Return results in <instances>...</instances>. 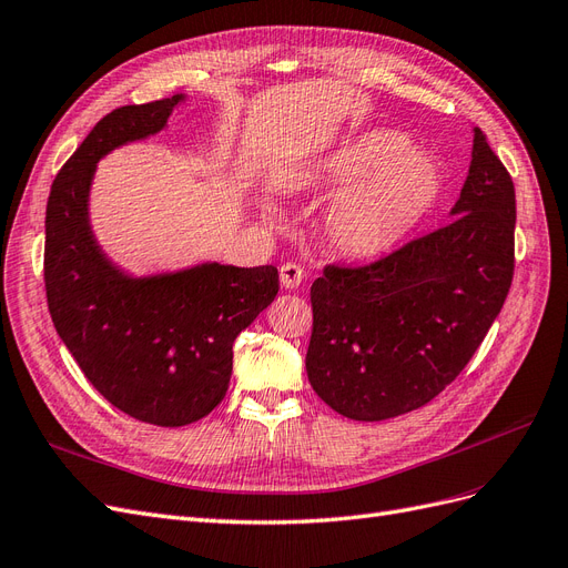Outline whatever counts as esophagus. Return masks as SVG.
I'll list each match as a JSON object with an SVG mask.
<instances>
[{
	"mask_svg": "<svg viewBox=\"0 0 568 568\" xmlns=\"http://www.w3.org/2000/svg\"><path fill=\"white\" fill-rule=\"evenodd\" d=\"M303 280H305V272L296 263H286V265L280 267V282H282L284 288L294 291L303 284Z\"/></svg>",
	"mask_w": 568,
	"mask_h": 568,
	"instance_id": "34e87169",
	"label": "esophagus"
}]
</instances>
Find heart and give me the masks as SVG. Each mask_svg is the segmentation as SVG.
Segmentation results:
<instances>
[{"label":"heart","instance_id":"b5f03b06","mask_svg":"<svg viewBox=\"0 0 568 568\" xmlns=\"http://www.w3.org/2000/svg\"><path fill=\"white\" fill-rule=\"evenodd\" d=\"M313 182L338 192L322 215V236L348 261H376L398 248L440 196L434 156L393 130H367L338 146L317 163Z\"/></svg>","mask_w":568,"mask_h":568}]
</instances>
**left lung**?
Returning <instances> with one entry per match:
<instances>
[{"label":"left lung","instance_id":"1","mask_svg":"<svg viewBox=\"0 0 568 568\" xmlns=\"http://www.w3.org/2000/svg\"><path fill=\"white\" fill-rule=\"evenodd\" d=\"M445 227L311 288V386L338 415L384 422L434 400L500 315L514 274L517 199L474 128L469 175Z\"/></svg>","mask_w":568,"mask_h":568}]
</instances>
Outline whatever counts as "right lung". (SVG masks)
Masks as SVG:
<instances>
[{
    "mask_svg": "<svg viewBox=\"0 0 568 568\" xmlns=\"http://www.w3.org/2000/svg\"><path fill=\"white\" fill-rule=\"evenodd\" d=\"M184 101L175 94L101 118L51 184L44 217V286L57 334L113 407L156 426L192 424L220 405L234 338L280 291L272 265L205 261L136 277L97 242V163L163 132Z\"/></svg>",
    "mask_w": 568,
    "mask_h": 568,
    "instance_id": "obj_1",
    "label": "right lung"
}]
</instances>
